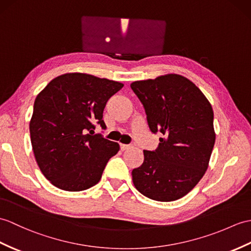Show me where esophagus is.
Segmentation results:
<instances>
[{
  "label": "esophagus",
  "mask_w": 251,
  "mask_h": 251,
  "mask_svg": "<svg viewBox=\"0 0 251 251\" xmlns=\"http://www.w3.org/2000/svg\"><path fill=\"white\" fill-rule=\"evenodd\" d=\"M120 148H121V151H126V150H129L131 149L132 147L131 145H127V144H120Z\"/></svg>",
  "instance_id": "1"
}]
</instances>
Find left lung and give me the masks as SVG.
<instances>
[{
	"mask_svg": "<svg viewBox=\"0 0 251 251\" xmlns=\"http://www.w3.org/2000/svg\"><path fill=\"white\" fill-rule=\"evenodd\" d=\"M130 87L151 131L165 136L154 152L143 151V164L131 172L133 185L152 200L180 199L208 168L216 139L212 104L192 81L176 74L135 81Z\"/></svg>",
	"mask_w": 251,
	"mask_h": 251,
	"instance_id": "1",
	"label": "left lung"
}]
</instances>
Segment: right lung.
Here are the masks:
<instances>
[{
    "mask_svg": "<svg viewBox=\"0 0 251 251\" xmlns=\"http://www.w3.org/2000/svg\"><path fill=\"white\" fill-rule=\"evenodd\" d=\"M123 86L93 75L68 73L51 80L36 96L30 121L32 149L40 171L55 187L81 191L100 180L120 145L93 135V129L95 123L106 127L103 109Z\"/></svg>",
    "mask_w": 251,
    "mask_h": 251,
    "instance_id": "right-lung-1",
    "label": "right lung"
}]
</instances>
